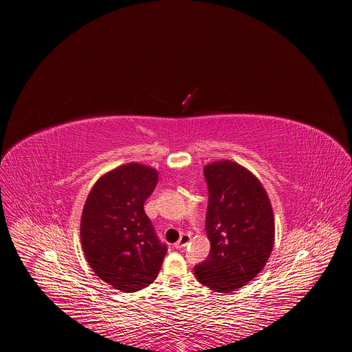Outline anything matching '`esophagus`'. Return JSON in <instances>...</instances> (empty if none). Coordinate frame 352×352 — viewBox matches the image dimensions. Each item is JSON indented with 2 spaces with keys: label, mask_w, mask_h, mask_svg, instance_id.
I'll use <instances>...</instances> for the list:
<instances>
[{
  "label": "esophagus",
  "mask_w": 352,
  "mask_h": 352,
  "mask_svg": "<svg viewBox=\"0 0 352 352\" xmlns=\"http://www.w3.org/2000/svg\"><path fill=\"white\" fill-rule=\"evenodd\" d=\"M189 241H190V235L189 234H182L181 238L178 239V242H175V248L177 249H182V248H185L189 243Z\"/></svg>",
  "instance_id": "34e87169"
}]
</instances>
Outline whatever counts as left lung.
<instances>
[{
    "label": "left lung",
    "mask_w": 352,
    "mask_h": 352,
    "mask_svg": "<svg viewBox=\"0 0 352 352\" xmlns=\"http://www.w3.org/2000/svg\"><path fill=\"white\" fill-rule=\"evenodd\" d=\"M209 186L206 234L210 255L195 267L200 284L228 294L266 266L274 245V216L261 181L235 162L205 166Z\"/></svg>",
    "instance_id": "8db88e82"
}]
</instances>
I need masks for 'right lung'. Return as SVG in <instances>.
<instances>
[{
  "label": "right lung",
  "instance_id": "1",
  "mask_svg": "<svg viewBox=\"0 0 352 352\" xmlns=\"http://www.w3.org/2000/svg\"><path fill=\"white\" fill-rule=\"evenodd\" d=\"M157 170L120 166L90 189L80 217V242L97 277L122 292L152 284L167 254L143 205L157 185Z\"/></svg>",
  "mask_w": 352,
  "mask_h": 352
}]
</instances>
